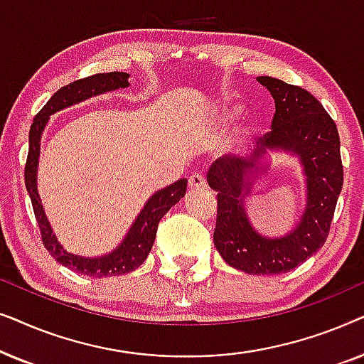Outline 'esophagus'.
Here are the masks:
<instances>
[{
	"instance_id": "34e87169",
	"label": "esophagus",
	"mask_w": 364,
	"mask_h": 364,
	"mask_svg": "<svg viewBox=\"0 0 364 364\" xmlns=\"http://www.w3.org/2000/svg\"><path fill=\"white\" fill-rule=\"evenodd\" d=\"M188 187H191L192 191H198V188H205L207 182L200 173H193V176L188 177Z\"/></svg>"
}]
</instances>
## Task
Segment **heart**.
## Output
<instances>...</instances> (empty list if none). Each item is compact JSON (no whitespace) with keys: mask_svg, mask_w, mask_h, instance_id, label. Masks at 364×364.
<instances>
[{"mask_svg":"<svg viewBox=\"0 0 364 364\" xmlns=\"http://www.w3.org/2000/svg\"><path fill=\"white\" fill-rule=\"evenodd\" d=\"M243 111H245V109H243L240 102H233V101L223 102L222 106L217 109L215 114H213V119H212V121H213V132H215V134L225 132L227 129L230 127L232 124L242 116ZM253 131H255V126H253L252 122L242 124V126L238 127L237 132H235V141H240L242 137L250 136Z\"/></svg>","mask_w":364,"mask_h":364,"instance_id":"heart-1","label":"heart"}]
</instances>
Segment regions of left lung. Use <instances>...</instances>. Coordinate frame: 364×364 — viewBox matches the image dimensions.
<instances>
[{"instance_id":"left-lung-1","label":"left lung","mask_w":364,"mask_h":364,"mask_svg":"<svg viewBox=\"0 0 364 364\" xmlns=\"http://www.w3.org/2000/svg\"><path fill=\"white\" fill-rule=\"evenodd\" d=\"M257 81L275 101L272 131L247 156L222 157L207 173L217 192L213 243L228 265L250 275H278L296 268L326 242L343 187L340 136L320 101L305 89L270 76ZM273 151L299 159L306 178V207L285 236L267 237L247 218L245 202L269 169Z\"/></svg>"}]
</instances>
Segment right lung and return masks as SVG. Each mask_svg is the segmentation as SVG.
I'll list each match as a JSON object with an SVG mask.
<instances>
[{"instance_id":"add662e5","label":"right lung","mask_w":364,"mask_h":364,"mask_svg":"<svg viewBox=\"0 0 364 364\" xmlns=\"http://www.w3.org/2000/svg\"><path fill=\"white\" fill-rule=\"evenodd\" d=\"M129 84L127 73H101L89 76L86 79H79L68 86H64L53 94V97L44 104V107L36 114L29 129V152L26 167H24V182L31 198L34 215H36L41 238L46 250L51 253L56 262L69 270H74L79 275H87L94 278H106L124 275L136 270L146 262L149 252L152 250L154 240H156L157 227L161 218L186 196L187 178L171 183V186L161 188L149 197L144 203L142 210L139 212L136 220L132 222L126 237L122 242L109 253L99 257H82L77 253H71L59 243L58 237L54 235L51 223H49L46 212L38 193V166L39 154H41V137L44 129L48 126L49 117L63 109L76 106L79 102L87 99L101 96V94L126 89Z\"/></svg>"}]
</instances>
